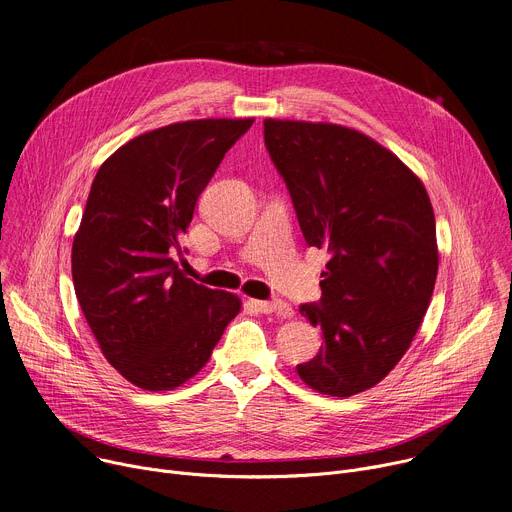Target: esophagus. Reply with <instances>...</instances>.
Listing matches in <instances>:
<instances>
[{
  "mask_svg": "<svg viewBox=\"0 0 512 512\" xmlns=\"http://www.w3.org/2000/svg\"><path fill=\"white\" fill-rule=\"evenodd\" d=\"M251 306L257 313H263V315L276 313L278 317H284V319L292 315L290 304H286L282 300H251Z\"/></svg>",
  "mask_w": 512,
  "mask_h": 512,
  "instance_id": "34e87169",
  "label": "esophagus"
}]
</instances>
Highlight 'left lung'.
<instances>
[{"label":"left lung","mask_w":512,"mask_h":512,"mask_svg":"<svg viewBox=\"0 0 512 512\" xmlns=\"http://www.w3.org/2000/svg\"><path fill=\"white\" fill-rule=\"evenodd\" d=\"M309 247L327 249L319 354L296 366L311 389L350 397L383 381L410 348L432 298L436 222L422 181L368 135L333 123L263 121Z\"/></svg>","instance_id":"obj_1"}]
</instances>
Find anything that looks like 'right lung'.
<instances>
[{
	"mask_svg": "<svg viewBox=\"0 0 512 512\" xmlns=\"http://www.w3.org/2000/svg\"><path fill=\"white\" fill-rule=\"evenodd\" d=\"M253 119H197L138 135L92 181L72 245L80 309L105 358L135 387L170 391L206 366L238 296L185 278L199 193Z\"/></svg>",
	"mask_w": 512,
	"mask_h": 512,
	"instance_id": "add662e5",
	"label": "right lung"
}]
</instances>
